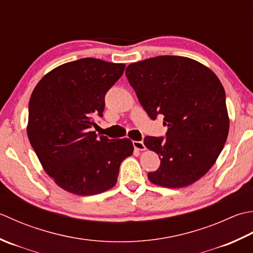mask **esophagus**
<instances>
[{
	"mask_svg": "<svg viewBox=\"0 0 253 253\" xmlns=\"http://www.w3.org/2000/svg\"><path fill=\"white\" fill-rule=\"evenodd\" d=\"M133 146L135 149H138V151H144L145 149V145L142 141H133Z\"/></svg>",
	"mask_w": 253,
	"mask_h": 253,
	"instance_id": "34e87169",
	"label": "esophagus"
}]
</instances>
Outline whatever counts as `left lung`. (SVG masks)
<instances>
[{
  "instance_id": "8db88e82",
  "label": "left lung",
  "mask_w": 253,
  "mask_h": 253,
  "mask_svg": "<svg viewBox=\"0 0 253 253\" xmlns=\"http://www.w3.org/2000/svg\"><path fill=\"white\" fill-rule=\"evenodd\" d=\"M126 75L152 120L164 118L166 136H146L161 166L148 172L153 183L183 188L203 177L227 140L226 94L212 71L192 59L161 55L126 68Z\"/></svg>"
}]
</instances>
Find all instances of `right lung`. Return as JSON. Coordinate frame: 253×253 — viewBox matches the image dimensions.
Instances as JSON below:
<instances>
[{
  "mask_svg": "<svg viewBox=\"0 0 253 253\" xmlns=\"http://www.w3.org/2000/svg\"><path fill=\"white\" fill-rule=\"evenodd\" d=\"M126 64L84 58L44 75L30 97L27 134L39 161L55 183L77 195L105 192L117 183L121 163L133 153L128 138L91 131L102 117L105 96Z\"/></svg>",
  "mask_w": 253,
  "mask_h": 253,
  "instance_id": "obj_1",
  "label": "right lung"
}]
</instances>
